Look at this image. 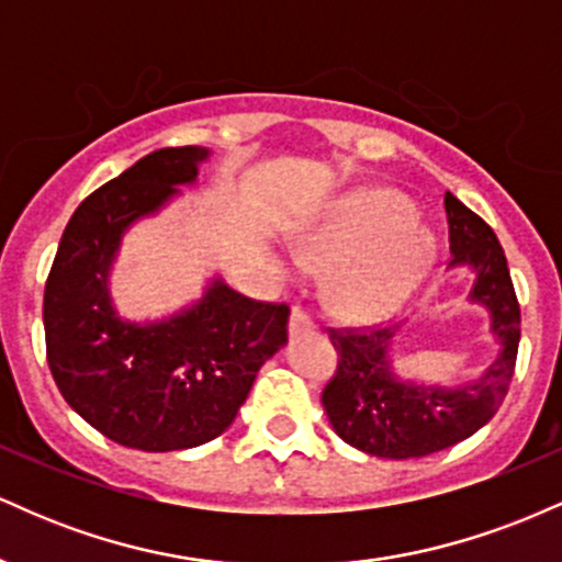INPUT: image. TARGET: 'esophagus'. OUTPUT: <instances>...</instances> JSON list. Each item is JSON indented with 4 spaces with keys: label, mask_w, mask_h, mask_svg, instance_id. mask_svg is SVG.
<instances>
[{
    "label": "esophagus",
    "mask_w": 562,
    "mask_h": 562,
    "mask_svg": "<svg viewBox=\"0 0 562 562\" xmlns=\"http://www.w3.org/2000/svg\"><path fill=\"white\" fill-rule=\"evenodd\" d=\"M290 335H301V333H308L314 330V319L308 317L306 312H303L301 306H293V312H290V325H288Z\"/></svg>",
    "instance_id": "34e87169"
}]
</instances>
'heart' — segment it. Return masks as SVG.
<instances>
[{"mask_svg": "<svg viewBox=\"0 0 562 562\" xmlns=\"http://www.w3.org/2000/svg\"><path fill=\"white\" fill-rule=\"evenodd\" d=\"M415 222V205L398 192H362L301 243L299 259L312 269L346 267L330 285V306L340 317H378L434 261V235Z\"/></svg>", "mask_w": 562, "mask_h": 562, "instance_id": "b5f03b06", "label": "heart"}]
</instances>
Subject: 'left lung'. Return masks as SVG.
Masks as SVG:
<instances>
[{
    "instance_id": "1",
    "label": "left lung",
    "mask_w": 562,
    "mask_h": 562,
    "mask_svg": "<svg viewBox=\"0 0 562 562\" xmlns=\"http://www.w3.org/2000/svg\"><path fill=\"white\" fill-rule=\"evenodd\" d=\"M451 263L475 269L470 299L492 312V330L502 344L496 362L481 380L457 389L402 383L393 375L389 346L393 327H327L338 367L322 391L335 434L351 447L389 460H409L449 449L483 428L505 402L513 383L520 340V303L505 250L494 229L451 192L443 195Z\"/></svg>"
}]
</instances>
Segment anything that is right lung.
Instances as JSON below:
<instances>
[{
  "mask_svg": "<svg viewBox=\"0 0 562 562\" xmlns=\"http://www.w3.org/2000/svg\"><path fill=\"white\" fill-rule=\"evenodd\" d=\"M209 150L150 153L94 190L63 232L44 288L47 362L63 398L92 428L142 451L192 449L235 420L256 372L288 340V303L214 282L190 312L158 325L115 317L108 269L134 218L198 177Z\"/></svg>",
  "mask_w": 562,
  "mask_h": 562,
  "instance_id": "right-lung-1",
  "label": "right lung"
}]
</instances>
